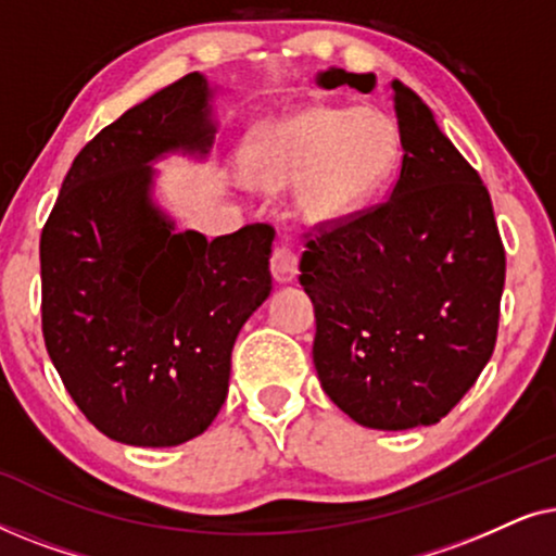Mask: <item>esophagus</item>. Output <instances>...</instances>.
<instances>
[{"instance_id": "34e87169", "label": "esophagus", "mask_w": 556, "mask_h": 556, "mask_svg": "<svg viewBox=\"0 0 556 556\" xmlns=\"http://www.w3.org/2000/svg\"><path fill=\"white\" fill-rule=\"evenodd\" d=\"M270 273L278 283H291L299 276V257H295L291 248L276 245L270 255Z\"/></svg>"}]
</instances>
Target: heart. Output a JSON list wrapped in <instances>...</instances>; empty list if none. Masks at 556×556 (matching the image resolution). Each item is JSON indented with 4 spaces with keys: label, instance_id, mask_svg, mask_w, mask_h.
I'll return each mask as SVG.
<instances>
[{
    "label": "heart",
    "instance_id": "1",
    "mask_svg": "<svg viewBox=\"0 0 556 556\" xmlns=\"http://www.w3.org/2000/svg\"><path fill=\"white\" fill-rule=\"evenodd\" d=\"M400 159V131L387 113L359 105H308L270 121L250 139L242 169L253 187L295 189L308 227L352 219L375 200Z\"/></svg>",
    "mask_w": 556,
    "mask_h": 556
}]
</instances>
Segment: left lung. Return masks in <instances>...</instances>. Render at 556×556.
<instances>
[{
  "label": "left lung",
  "instance_id": "obj_1",
  "mask_svg": "<svg viewBox=\"0 0 556 556\" xmlns=\"http://www.w3.org/2000/svg\"><path fill=\"white\" fill-rule=\"evenodd\" d=\"M371 73L318 86L369 93ZM402 166L387 202L306 235L301 286L316 311L324 392L375 430L435 425L489 364L506 278L489 189L422 98L390 83Z\"/></svg>",
  "mask_w": 556,
  "mask_h": 556
}]
</instances>
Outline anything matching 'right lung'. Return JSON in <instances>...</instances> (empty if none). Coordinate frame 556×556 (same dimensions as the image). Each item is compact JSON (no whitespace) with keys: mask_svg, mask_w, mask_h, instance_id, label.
Returning a JSON list of instances; mask_svg holds the SVG:
<instances>
[{"mask_svg":"<svg viewBox=\"0 0 556 556\" xmlns=\"http://www.w3.org/2000/svg\"><path fill=\"white\" fill-rule=\"evenodd\" d=\"M212 90L189 73L75 156L42 227V333L65 390L103 435L169 447L225 405L242 324L270 295V225L207 240L151 200L172 151L207 156Z\"/></svg>","mask_w":556,"mask_h":556,"instance_id":"add662e5","label":"right lung"}]
</instances>
